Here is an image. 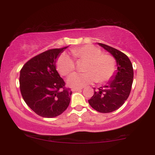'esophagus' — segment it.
<instances>
[{
	"instance_id": "esophagus-1",
	"label": "esophagus",
	"mask_w": 155,
	"mask_h": 155,
	"mask_svg": "<svg viewBox=\"0 0 155 155\" xmlns=\"http://www.w3.org/2000/svg\"><path fill=\"white\" fill-rule=\"evenodd\" d=\"M81 90H82V88H73V89H72V91H73V92H75V91H80Z\"/></svg>"
}]
</instances>
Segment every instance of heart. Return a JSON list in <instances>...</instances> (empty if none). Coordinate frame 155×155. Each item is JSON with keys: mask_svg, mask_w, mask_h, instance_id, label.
I'll return each instance as SVG.
<instances>
[{"mask_svg": "<svg viewBox=\"0 0 155 155\" xmlns=\"http://www.w3.org/2000/svg\"><path fill=\"white\" fill-rule=\"evenodd\" d=\"M101 50L93 45H85L71 49V54L77 61H86L84 73H73L68 78V84L72 87L81 88L94 81L104 83L111 79L117 68L116 61L111 55L101 54ZM57 71L65 76L75 68V63L69 55L63 54L56 63Z\"/></svg>", "mask_w": 155, "mask_h": 155, "instance_id": "obj_1", "label": "heart"}]
</instances>
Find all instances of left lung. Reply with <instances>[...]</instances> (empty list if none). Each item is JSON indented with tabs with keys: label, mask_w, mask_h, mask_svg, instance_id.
Wrapping results in <instances>:
<instances>
[{
	"label": "left lung",
	"mask_w": 155,
	"mask_h": 155,
	"mask_svg": "<svg viewBox=\"0 0 155 155\" xmlns=\"http://www.w3.org/2000/svg\"><path fill=\"white\" fill-rule=\"evenodd\" d=\"M116 59L117 70L107 84L95 90L88 102L100 113H110L121 107L130 93L133 80V68L130 59L124 53L111 46L98 43Z\"/></svg>",
	"instance_id": "8db88e82"
}]
</instances>
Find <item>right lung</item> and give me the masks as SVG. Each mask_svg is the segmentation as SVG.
Returning a JSON list of instances; mask_svg holds the SVG:
<instances>
[{
    "label": "right lung",
    "instance_id": "right-lung-1",
    "mask_svg": "<svg viewBox=\"0 0 155 155\" xmlns=\"http://www.w3.org/2000/svg\"><path fill=\"white\" fill-rule=\"evenodd\" d=\"M68 46L53 48L33 57L20 71L22 98L37 115L54 118L69 106L72 91L56 69V58Z\"/></svg>",
    "mask_w": 155,
    "mask_h": 155
}]
</instances>
